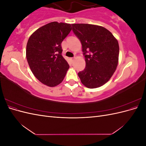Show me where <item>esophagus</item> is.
Returning a JSON list of instances; mask_svg holds the SVG:
<instances>
[{"mask_svg": "<svg viewBox=\"0 0 146 146\" xmlns=\"http://www.w3.org/2000/svg\"><path fill=\"white\" fill-rule=\"evenodd\" d=\"M74 60H75V58H70V60H71L72 62H73V61H74Z\"/></svg>", "mask_w": 146, "mask_h": 146, "instance_id": "1", "label": "esophagus"}]
</instances>
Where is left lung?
I'll use <instances>...</instances> for the list:
<instances>
[{
	"instance_id": "1",
	"label": "left lung",
	"mask_w": 146,
	"mask_h": 146,
	"mask_svg": "<svg viewBox=\"0 0 146 146\" xmlns=\"http://www.w3.org/2000/svg\"><path fill=\"white\" fill-rule=\"evenodd\" d=\"M72 31L80 39L86 67L78 73L88 88L104 85L112 77L118 64L119 47L109 30L99 25L73 24Z\"/></svg>"
}]
</instances>
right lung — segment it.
Wrapping results in <instances>:
<instances>
[{
	"label": "right lung",
	"instance_id": "obj_1",
	"mask_svg": "<svg viewBox=\"0 0 146 146\" xmlns=\"http://www.w3.org/2000/svg\"><path fill=\"white\" fill-rule=\"evenodd\" d=\"M72 30L71 25L52 22L30 36L26 58L32 73L44 85L54 87L62 82L69 68L63 58L61 42Z\"/></svg>",
	"mask_w": 146,
	"mask_h": 146
}]
</instances>
